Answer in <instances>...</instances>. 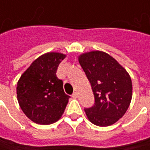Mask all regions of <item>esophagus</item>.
<instances>
[{
    "label": "esophagus",
    "mask_w": 150,
    "mask_h": 150,
    "mask_svg": "<svg viewBox=\"0 0 150 150\" xmlns=\"http://www.w3.org/2000/svg\"><path fill=\"white\" fill-rule=\"evenodd\" d=\"M72 97H73L74 99H76V98H77V93H76V92H74L73 95H72Z\"/></svg>",
    "instance_id": "obj_1"
}]
</instances>
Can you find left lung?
I'll return each mask as SVG.
<instances>
[{
  "label": "left lung",
  "instance_id": "8db88e82",
  "mask_svg": "<svg viewBox=\"0 0 150 150\" xmlns=\"http://www.w3.org/2000/svg\"><path fill=\"white\" fill-rule=\"evenodd\" d=\"M78 60L91 83L95 105L85 112L97 126H110L124 116L132 99L131 78L126 70L109 54L92 50Z\"/></svg>",
  "mask_w": 150,
  "mask_h": 150
}]
</instances>
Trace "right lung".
Returning <instances> with one entry per match:
<instances>
[{"mask_svg": "<svg viewBox=\"0 0 150 150\" xmlns=\"http://www.w3.org/2000/svg\"><path fill=\"white\" fill-rule=\"evenodd\" d=\"M66 54L48 52L35 59L21 75L16 86L17 100L24 114L39 125H50L61 118L70 96L56 77Z\"/></svg>", "mask_w": 150, "mask_h": 150, "instance_id": "right-lung-1", "label": "right lung"}]
</instances>
